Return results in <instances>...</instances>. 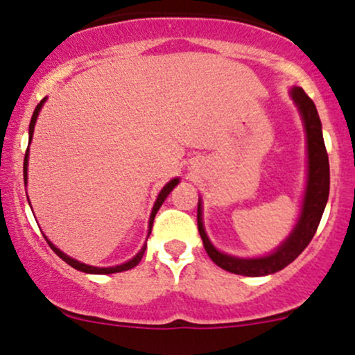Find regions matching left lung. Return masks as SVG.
Instances as JSON below:
<instances>
[{
  "instance_id": "obj_1",
  "label": "left lung",
  "mask_w": 355,
  "mask_h": 355,
  "mask_svg": "<svg viewBox=\"0 0 355 355\" xmlns=\"http://www.w3.org/2000/svg\"><path fill=\"white\" fill-rule=\"evenodd\" d=\"M292 98L300 110V115L304 118L305 133H307V152H309V180L307 190H305L302 214L297 222L294 232L285 242L280 245L274 254L260 259H237L227 254H222L210 243L203 230L202 223V207L198 202L197 210V225L198 234L203 240L207 254L218 267L232 274L248 275V277H262L282 270L288 263L304 252V248L311 243L319 227L322 214H324L325 203L329 198V185H331V173H329V157L325 150L324 137H322V125L315 105L309 98L307 93L302 88L294 87L291 92Z\"/></svg>"
}]
</instances>
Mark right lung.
Wrapping results in <instances>:
<instances>
[{"instance_id": "add662e5", "label": "right lung", "mask_w": 355, "mask_h": 355, "mask_svg": "<svg viewBox=\"0 0 355 355\" xmlns=\"http://www.w3.org/2000/svg\"><path fill=\"white\" fill-rule=\"evenodd\" d=\"M44 100H46V98H43L42 101H40L38 105H36V108H35V112H33V116H31V121H30V144H31V138H33V130H35L36 118H38V113H40V110H42V107H43ZM28 150H30V148H26V153H24V164H23V177H24V183H26V177H28ZM177 183H178V178H173V180H170V182L166 183V185L164 187V190L160 191V195H158L157 202H155V205H153L152 215H150V223H148V230H150V232H152L153 220H155V215H157L158 209H160L162 203L165 202V198L168 197V193H170V191L173 190V187L177 185ZM150 232H148V235H150ZM44 239H46V237H44ZM46 242H48V245L51 247V250L55 252V254L58 255L61 260H64V262H67L68 266H71L73 268H76V270L87 272V274H116V272L130 270V268H133L135 266H138V263H140L141 257H144V254H145V248H146V245H144V248H141V250L138 252V254H137L135 257H133L132 260H128V262L121 263V266H116V267H105V268H103V267H93V266H87V263H81V262H78V260L71 259V257H68L67 254H63V252H61L60 248H56L55 245H53V243H51L50 240H48V239H46Z\"/></svg>"}]
</instances>
